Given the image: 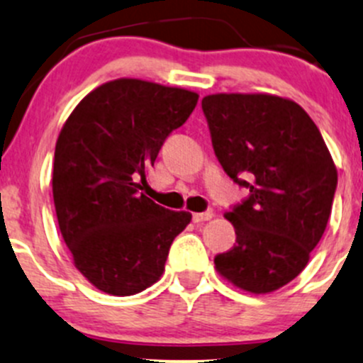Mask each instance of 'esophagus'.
Here are the masks:
<instances>
[{"mask_svg": "<svg viewBox=\"0 0 363 363\" xmlns=\"http://www.w3.org/2000/svg\"><path fill=\"white\" fill-rule=\"evenodd\" d=\"M214 218V212L212 211H205V212H196L193 214V221L195 223H203V221H211Z\"/></svg>", "mask_w": 363, "mask_h": 363, "instance_id": "34e87169", "label": "esophagus"}]
</instances>
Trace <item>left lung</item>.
<instances>
[{"mask_svg":"<svg viewBox=\"0 0 363 363\" xmlns=\"http://www.w3.org/2000/svg\"><path fill=\"white\" fill-rule=\"evenodd\" d=\"M202 108L223 170L250 188L225 214L237 240L216 256V270L250 294L279 290L323 237L337 188L334 160L314 121L288 98L219 93Z\"/></svg>","mask_w":363,"mask_h":363,"instance_id":"left-lung-1","label":"left lung"}]
</instances>
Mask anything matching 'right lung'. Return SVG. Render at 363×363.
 I'll return each instance as SVG.
<instances>
[{
	"mask_svg": "<svg viewBox=\"0 0 363 363\" xmlns=\"http://www.w3.org/2000/svg\"><path fill=\"white\" fill-rule=\"evenodd\" d=\"M199 94L140 79L91 91L56 142L52 195L77 270L98 290L128 296L160 279L191 214L142 193L168 135L195 111Z\"/></svg>",
	"mask_w": 363,
	"mask_h": 363,
	"instance_id": "obj_1",
	"label": "right lung"
}]
</instances>
